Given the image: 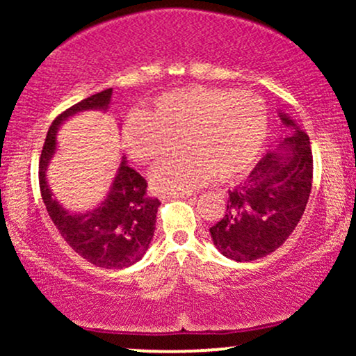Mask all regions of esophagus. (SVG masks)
I'll list each match as a JSON object with an SVG mask.
<instances>
[{
    "label": "esophagus",
    "instance_id": "obj_1",
    "mask_svg": "<svg viewBox=\"0 0 356 356\" xmlns=\"http://www.w3.org/2000/svg\"><path fill=\"white\" fill-rule=\"evenodd\" d=\"M167 199H191L192 194H169L165 195Z\"/></svg>",
    "mask_w": 356,
    "mask_h": 356
}]
</instances>
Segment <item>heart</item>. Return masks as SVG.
Here are the masks:
<instances>
[{
    "label": "heart",
    "instance_id": "heart-1",
    "mask_svg": "<svg viewBox=\"0 0 356 356\" xmlns=\"http://www.w3.org/2000/svg\"><path fill=\"white\" fill-rule=\"evenodd\" d=\"M268 130L264 102L254 93L192 87L164 93L150 113H130L124 125L129 154L150 164L182 145L150 174L159 192H191L209 181L234 177L256 161Z\"/></svg>",
    "mask_w": 356,
    "mask_h": 356
}]
</instances>
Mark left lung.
<instances>
[{
    "mask_svg": "<svg viewBox=\"0 0 356 356\" xmlns=\"http://www.w3.org/2000/svg\"><path fill=\"white\" fill-rule=\"evenodd\" d=\"M277 117L283 136L246 181L229 191L226 214L209 229L220 254L238 263L276 251L295 231L312 192L309 137L288 113Z\"/></svg>",
    "mask_w": 356,
    "mask_h": 356,
    "instance_id": "left-lung-1",
    "label": "left lung"
}]
</instances>
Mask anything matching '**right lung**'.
I'll return each mask as SVG.
<instances>
[{"instance_id": "obj_1", "label": "right lung", "mask_w": 356, "mask_h": 356, "mask_svg": "<svg viewBox=\"0 0 356 356\" xmlns=\"http://www.w3.org/2000/svg\"><path fill=\"white\" fill-rule=\"evenodd\" d=\"M112 93V88L95 93L53 120L40 157V189L53 224L73 251L99 268L122 269L140 261L154 238L155 216L161 202L147 197L145 179L127 164L124 155L104 201L93 209L75 212L58 202L47 177L48 165L58 150L56 134L60 127L83 112L99 110L107 113Z\"/></svg>"}]
</instances>
